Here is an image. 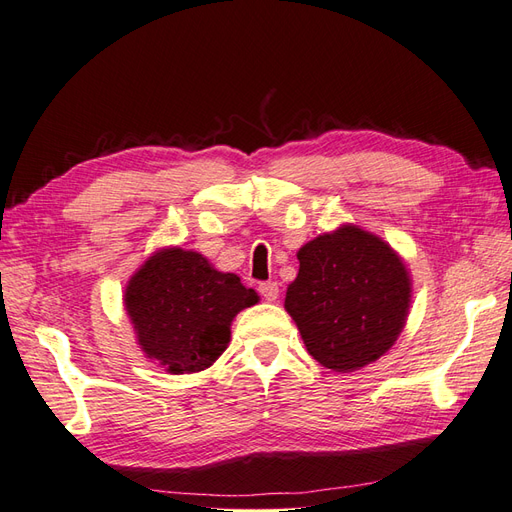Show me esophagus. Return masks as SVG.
<instances>
[{
  "mask_svg": "<svg viewBox=\"0 0 512 512\" xmlns=\"http://www.w3.org/2000/svg\"><path fill=\"white\" fill-rule=\"evenodd\" d=\"M258 290H260V294H262V299L269 301V303L277 301V297H280V286H277L275 282H265V284H260V286H258Z\"/></svg>",
  "mask_w": 512,
  "mask_h": 512,
  "instance_id": "esophagus-1",
  "label": "esophagus"
}]
</instances>
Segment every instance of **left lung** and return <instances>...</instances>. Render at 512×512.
Segmentation results:
<instances>
[{
    "mask_svg": "<svg viewBox=\"0 0 512 512\" xmlns=\"http://www.w3.org/2000/svg\"><path fill=\"white\" fill-rule=\"evenodd\" d=\"M299 273L284 307L307 352L327 369H361L389 352L404 331L410 271L393 247L361 226L322 232L297 252Z\"/></svg>",
    "mask_w": 512,
    "mask_h": 512,
    "instance_id": "1",
    "label": "left lung"
}]
</instances>
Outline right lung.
I'll return each instance as SVG.
<instances>
[{
	"label": "right lung",
	"instance_id": "obj_1",
	"mask_svg": "<svg viewBox=\"0 0 512 512\" xmlns=\"http://www.w3.org/2000/svg\"><path fill=\"white\" fill-rule=\"evenodd\" d=\"M258 301L239 275L181 247L153 252L123 292L136 344L168 374L211 367L228 348L232 320Z\"/></svg>",
	"mask_w": 512,
	"mask_h": 512
}]
</instances>
